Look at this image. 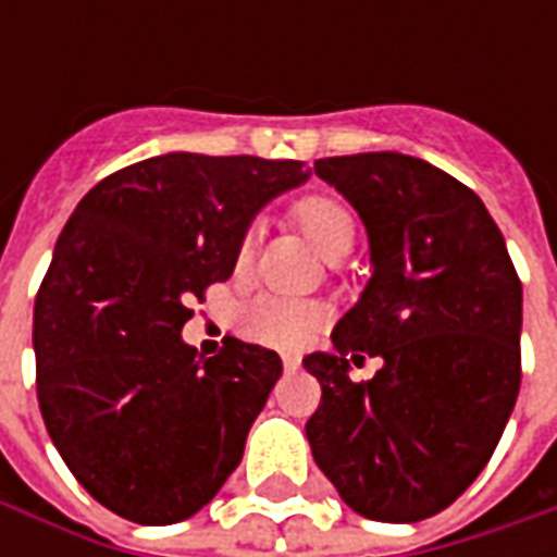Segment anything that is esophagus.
Segmentation results:
<instances>
[{
  "instance_id": "obj_1",
  "label": "esophagus",
  "mask_w": 557,
  "mask_h": 557,
  "mask_svg": "<svg viewBox=\"0 0 557 557\" xmlns=\"http://www.w3.org/2000/svg\"><path fill=\"white\" fill-rule=\"evenodd\" d=\"M283 370H286V373L301 370V358H298V355H283Z\"/></svg>"
}]
</instances>
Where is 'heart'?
Masks as SVG:
<instances>
[{
	"mask_svg": "<svg viewBox=\"0 0 557 557\" xmlns=\"http://www.w3.org/2000/svg\"><path fill=\"white\" fill-rule=\"evenodd\" d=\"M295 220L304 235L315 244V250L327 259H339L355 247V232H358L355 218L337 199L310 196L295 206ZM250 247L253 242L247 238L238 253L242 262H247ZM322 319H325V310L310 298H289V295H271V292L250 298L238 315L244 337L262 346H274V349H301L315 334V327L322 325Z\"/></svg>",
	"mask_w": 557,
	"mask_h": 557,
	"instance_id": "b5f03b06",
	"label": "heart"
}]
</instances>
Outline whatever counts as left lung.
Segmentation results:
<instances>
[{
	"mask_svg": "<svg viewBox=\"0 0 557 557\" xmlns=\"http://www.w3.org/2000/svg\"><path fill=\"white\" fill-rule=\"evenodd\" d=\"M370 242V280L304 358L322 385L307 442L339 498L375 522H420L490 462L519 397L522 283L474 190L426 160L367 151L315 160ZM382 357L355 386L349 360Z\"/></svg>",
	"mask_w": 557,
	"mask_h": 557,
	"instance_id": "left-lung-1",
	"label": "left lung"
}]
</instances>
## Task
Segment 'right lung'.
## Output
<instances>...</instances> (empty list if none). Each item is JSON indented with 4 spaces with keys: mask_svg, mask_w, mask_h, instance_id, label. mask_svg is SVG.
Segmentation results:
<instances>
[{
    "mask_svg": "<svg viewBox=\"0 0 557 557\" xmlns=\"http://www.w3.org/2000/svg\"><path fill=\"white\" fill-rule=\"evenodd\" d=\"M307 178L301 160L172 151L74 208L35 298L38 406L71 474L113 513L182 522L242 462L283 363L235 337L196 358L187 304L232 277L256 214Z\"/></svg>",
    "mask_w": 557,
    "mask_h": 557,
    "instance_id": "add662e5",
    "label": "right lung"
}]
</instances>
